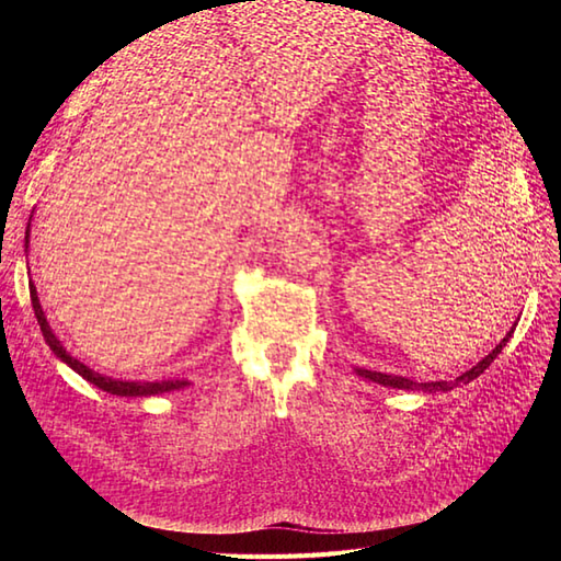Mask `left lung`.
<instances>
[{"instance_id":"1","label":"left lung","mask_w":561,"mask_h":561,"mask_svg":"<svg viewBox=\"0 0 561 561\" xmlns=\"http://www.w3.org/2000/svg\"><path fill=\"white\" fill-rule=\"evenodd\" d=\"M513 332H515V325L511 328V332H507L503 339H501V344L491 351L489 355H484V358L474 365V367H470L468 371H463L461 377H456L454 381H412V379H407V377H398V375H383V371H371V369H365V367H355V375L358 377H363V379H367V381H375V383H379V386H386V388H404V390H423V393H447V390H451V388H456V386H463V383H470L472 379H478L482 371L496 360V355L503 351V346L511 342V336H513Z\"/></svg>"}]
</instances>
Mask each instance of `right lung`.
Wrapping results in <instances>:
<instances>
[{"instance_id":"1","label":"right lung","mask_w":561,"mask_h":561,"mask_svg":"<svg viewBox=\"0 0 561 561\" xmlns=\"http://www.w3.org/2000/svg\"><path fill=\"white\" fill-rule=\"evenodd\" d=\"M32 213H35V210H32ZM30 222H32V215H30ZM30 222H27V229H25V252L30 248ZM27 276H30V271H27ZM30 299H32V309H35V316H37V322H39V328H42V334L46 339L48 348L54 351V355H56L58 360H62L67 367L75 369L77 375L81 379H87L89 383L107 390V393H112V396H122V398H149V396L171 393V390H180V388L190 386V381H184V379H175V381L173 379H168V381H126V379H112V377L100 375V371H95L89 365H83L81 360H77L75 355L67 353V348L60 344V339L56 336V332L50 330V325H48L46 313H44L42 304H39V297H37V287H35V283H32V280H30Z\"/></svg>"}]
</instances>
